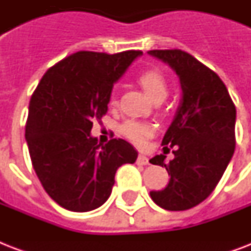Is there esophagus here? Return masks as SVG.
<instances>
[{
  "label": "esophagus",
  "mask_w": 251,
  "mask_h": 251,
  "mask_svg": "<svg viewBox=\"0 0 251 251\" xmlns=\"http://www.w3.org/2000/svg\"><path fill=\"white\" fill-rule=\"evenodd\" d=\"M137 163L141 165H149L150 161H149V157L145 156V155H139L137 159Z\"/></svg>",
  "instance_id": "esophagus-1"
}]
</instances>
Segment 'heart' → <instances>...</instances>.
<instances>
[{
  "mask_svg": "<svg viewBox=\"0 0 251 251\" xmlns=\"http://www.w3.org/2000/svg\"><path fill=\"white\" fill-rule=\"evenodd\" d=\"M138 82L143 87L146 94L152 99L153 101L159 98L165 99L168 95V82L167 78L160 70L150 69L146 70L138 76ZM116 99L112 98L110 105L116 104ZM121 133L125 138L135 145H145L146 141L151 138L155 133V126L150 122H142L137 120H129L121 126Z\"/></svg>",
  "mask_w": 251,
  "mask_h": 251,
  "instance_id": "1",
  "label": "heart"
}]
</instances>
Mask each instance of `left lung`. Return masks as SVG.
I'll return each instance as SVG.
<instances>
[{"mask_svg":"<svg viewBox=\"0 0 251 251\" xmlns=\"http://www.w3.org/2000/svg\"><path fill=\"white\" fill-rule=\"evenodd\" d=\"M149 54L175 70L182 90L161 143L167 151L175 147V159L165 163L167 156L160 153L150 160L167 169L169 183L150 195L164 210H189L214 191L233 156L236 106L218 74L189 53L156 49Z\"/></svg>","mask_w":251,"mask_h":251,"instance_id":"1","label":"left lung"}]
</instances>
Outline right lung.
<instances>
[{
	"mask_svg": "<svg viewBox=\"0 0 251 251\" xmlns=\"http://www.w3.org/2000/svg\"><path fill=\"white\" fill-rule=\"evenodd\" d=\"M139 56L141 50H80L49 69L31 96L25 124L31 161L44 190L66 210L87 212L104 204L118 168L137 160L129 142L101 145L91 129L106 113L113 84Z\"/></svg>",
	"mask_w": 251,
	"mask_h": 251,
	"instance_id": "right-lung-1",
	"label": "right lung"
}]
</instances>
